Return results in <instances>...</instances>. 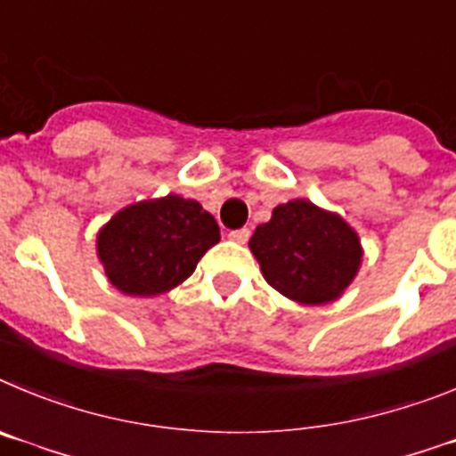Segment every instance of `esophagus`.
Instances as JSON below:
<instances>
[{
  "instance_id": "34e87169",
  "label": "esophagus",
  "mask_w": 456,
  "mask_h": 456,
  "mask_svg": "<svg viewBox=\"0 0 456 456\" xmlns=\"http://www.w3.org/2000/svg\"><path fill=\"white\" fill-rule=\"evenodd\" d=\"M229 238H232V240H236V243L245 245L249 240V229L248 227L233 229V232H229Z\"/></svg>"
}]
</instances>
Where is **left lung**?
Listing matches in <instances>:
<instances>
[{
  "instance_id": "obj_1",
  "label": "left lung",
  "mask_w": 456,
  "mask_h": 456,
  "mask_svg": "<svg viewBox=\"0 0 456 456\" xmlns=\"http://www.w3.org/2000/svg\"><path fill=\"white\" fill-rule=\"evenodd\" d=\"M265 281L302 305H325L350 286L361 264L354 229L306 200L279 204L249 240Z\"/></svg>"
}]
</instances>
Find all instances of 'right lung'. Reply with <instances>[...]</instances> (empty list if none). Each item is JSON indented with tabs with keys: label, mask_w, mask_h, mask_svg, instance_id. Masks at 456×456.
<instances>
[{
	"label": "right lung",
	"mask_w": 456,
	"mask_h": 456,
	"mask_svg": "<svg viewBox=\"0 0 456 456\" xmlns=\"http://www.w3.org/2000/svg\"><path fill=\"white\" fill-rule=\"evenodd\" d=\"M220 227L195 200L167 195L122 208L97 236L110 284L126 295H159L188 279Z\"/></svg>",
	"instance_id": "add662e5"
}]
</instances>
